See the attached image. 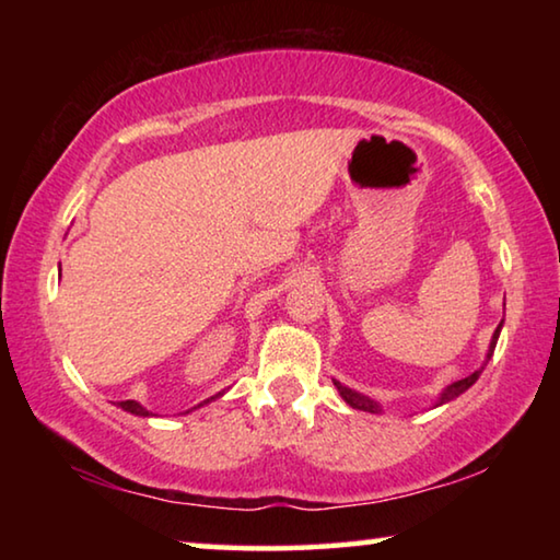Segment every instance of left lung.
<instances>
[{
	"label": "left lung",
	"mask_w": 560,
	"mask_h": 560,
	"mask_svg": "<svg viewBox=\"0 0 560 560\" xmlns=\"http://www.w3.org/2000/svg\"><path fill=\"white\" fill-rule=\"evenodd\" d=\"M499 330H501V326L494 330V338H491V348H489V355L487 358H491V353H494V346H497V338H499ZM479 373L481 371H474L471 375H467V377H462V381H457V383H452L447 390L442 393V397H440V402L438 405H444V402H450V400H454V397L457 395H462L464 390H467V387H471L474 383H477V377H479ZM336 383V381H334ZM336 387H338V393H340V397H343V400L350 405V407H355V410H365V412H381V407H377L373 400H368V397H363V395H358V393H353V390H348V387H343L340 383H336Z\"/></svg>",
	"instance_id": "1"
}]
</instances>
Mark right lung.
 <instances>
[{"label": "right lung", "mask_w": 560, "mask_h": 560, "mask_svg": "<svg viewBox=\"0 0 560 560\" xmlns=\"http://www.w3.org/2000/svg\"><path fill=\"white\" fill-rule=\"evenodd\" d=\"M118 405L122 407V410H128V412H132V415H140V417H148V415H150V412L145 410V407H140L136 400H120Z\"/></svg>", "instance_id": "obj_1"}]
</instances>
